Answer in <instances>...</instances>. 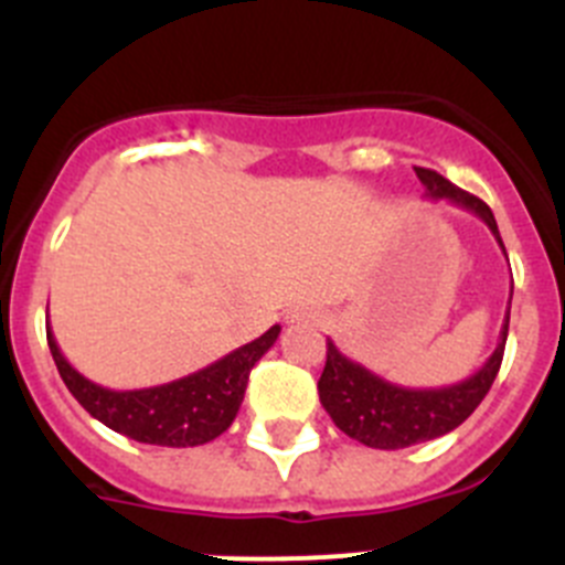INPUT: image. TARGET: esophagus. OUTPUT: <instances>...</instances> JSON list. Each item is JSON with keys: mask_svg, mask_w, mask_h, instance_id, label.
Wrapping results in <instances>:
<instances>
[{"mask_svg": "<svg viewBox=\"0 0 565 565\" xmlns=\"http://www.w3.org/2000/svg\"><path fill=\"white\" fill-rule=\"evenodd\" d=\"M320 318L323 315L312 307H295L287 312V323H298V327H315V323H320Z\"/></svg>", "mask_w": 565, "mask_h": 565, "instance_id": "34e87169", "label": "esophagus"}]
</instances>
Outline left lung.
I'll return each instance as SVG.
<instances>
[{"mask_svg": "<svg viewBox=\"0 0 565 565\" xmlns=\"http://www.w3.org/2000/svg\"><path fill=\"white\" fill-rule=\"evenodd\" d=\"M414 171L422 185H425L428 200H447L476 213L490 227L495 242L504 250L495 216H492L487 202L456 188L454 182H447L436 171ZM507 332H510V312H507L501 338H498L495 352L490 354V360L476 374H470V377L456 385H445V388H405V385L388 383L380 374L365 369L363 363H354L352 358H345L332 340H327V365H323V374L318 380L320 405L327 408V414L332 416V422L345 436H352V439L363 441L369 447H377V450H399V447L445 436L459 428L461 422L479 408L481 399L490 391L492 380L501 369V360H504Z\"/></svg>", "mask_w": 565, "mask_h": 565, "instance_id": "left-lung-1", "label": "left lung"}]
</instances>
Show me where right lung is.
Segmentation results:
<instances>
[{"label": "right lung", "mask_w": 565, "mask_h": 565, "mask_svg": "<svg viewBox=\"0 0 565 565\" xmlns=\"http://www.w3.org/2000/svg\"><path fill=\"white\" fill-rule=\"evenodd\" d=\"M281 327H270L262 338L238 345L216 363L174 380V383L151 385V388L111 391L86 380L61 354L47 327L50 354L70 394L84 405L106 428L118 430L143 445L162 447H196L216 439L233 425L238 405L245 399L250 369L267 354L278 340Z\"/></svg>", "instance_id": "right-lung-1"}]
</instances>
